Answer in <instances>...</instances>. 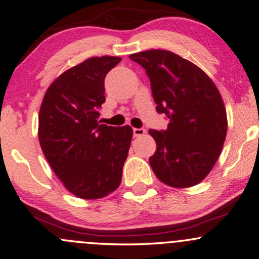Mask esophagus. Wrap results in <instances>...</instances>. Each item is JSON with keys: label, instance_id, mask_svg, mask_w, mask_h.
I'll return each mask as SVG.
<instances>
[{"label": "esophagus", "instance_id": "obj_1", "mask_svg": "<svg viewBox=\"0 0 259 259\" xmlns=\"http://www.w3.org/2000/svg\"><path fill=\"white\" fill-rule=\"evenodd\" d=\"M145 133H146V131H145L144 128H133L134 137H141V136H144Z\"/></svg>", "mask_w": 259, "mask_h": 259}]
</instances>
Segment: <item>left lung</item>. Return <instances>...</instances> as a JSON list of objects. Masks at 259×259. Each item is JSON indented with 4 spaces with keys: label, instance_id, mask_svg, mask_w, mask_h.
Here are the masks:
<instances>
[{
    "label": "left lung",
    "instance_id": "1",
    "mask_svg": "<svg viewBox=\"0 0 259 259\" xmlns=\"http://www.w3.org/2000/svg\"><path fill=\"white\" fill-rule=\"evenodd\" d=\"M146 70L157 112L168 119L165 131L150 130L157 143L150 165L171 187L199 184L217 161L228 119L221 93L206 73L189 60L162 49L131 54Z\"/></svg>",
    "mask_w": 259,
    "mask_h": 259
}]
</instances>
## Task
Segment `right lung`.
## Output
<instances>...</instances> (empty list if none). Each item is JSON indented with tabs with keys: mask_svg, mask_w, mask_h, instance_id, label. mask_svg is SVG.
<instances>
[{
	"mask_svg": "<svg viewBox=\"0 0 259 259\" xmlns=\"http://www.w3.org/2000/svg\"><path fill=\"white\" fill-rule=\"evenodd\" d=\"M121 59L91 58L62 73L46 92L38 140L49 165L74 196L99 199L118 189L132 127L99 121L105 77Z\"/></svg>",
	"mask_w": 259,
	"mask_h": 259,
	"instance_id": "obj_1",
	"label": "right lung"
}]
</instances>
